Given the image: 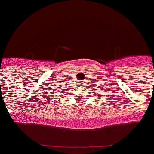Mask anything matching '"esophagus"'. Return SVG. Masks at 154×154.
<instances>
[{
	"label": "esophagus",
	"instance_id": "34e87169",
	"mask_svg": "<svg viewBox=\"0 0 154 154\" xmlns=\"http://www.w3.org/2000/svg\"><path fill=\"white\" fill-rule=\"evenodd\" d=\"M85 84V81H79V85H84Z\"/></svg>",
	"mask_w": 154,
	"mask_h": 154
}]
</instances>
